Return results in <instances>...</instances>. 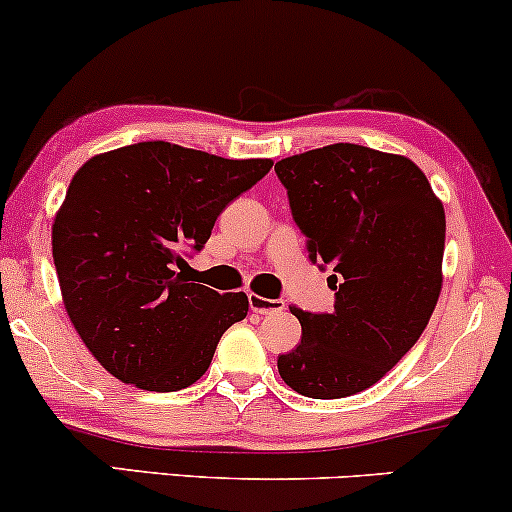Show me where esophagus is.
Instances as JSON below:
<instances>
[{
    "instance_id": "obj_1",
    "label": "esophagus",
    "mask_w": 512,
    "mask_h": 512,
    "mask_svg": "<svg viewBox=\"0 0 512 512\" xmlns=\"http://www.w3.org/2000/svg\"><path fill=\"white\" fill-rule=\"evenodd\" d=\"M248 301H250L252 313L272 315V313H281V310H284V301H279V298H264V296H260V293H250Z\"/></svg>"
}]
</instances>
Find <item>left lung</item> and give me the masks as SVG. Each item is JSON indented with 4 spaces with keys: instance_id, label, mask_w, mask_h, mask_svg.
I'll return each instance as SVG.
<instances>
[{
    "instance_id": "left-lung-1",
    "label": "left lung",
    "mask_w": 512,
    "mask_h": 512,
    "mask_svg": "<svg viewBox=\"0 0 512 512\" xmlns=\"http://www.w3.org/2000/svg\"><path fill=\"white\" fill-rule=\"evenodd\" d=\"M293 219L313 262L332 267V313L291 305L301 344L276 366L298 395L363 392L426 330L443 289L445 211L407 156L330 144L281 158Z\"/></svg>"
}]
</instances>
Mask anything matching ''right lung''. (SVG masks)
<instances>
[{
  "mask_svg": "<svg viewBox=\"0 0 512 512\" xmlns=\"http://www.w3.org/2000/svg\"><path fill=\"white\" fill-rule=\"evenodd\" d=\"M272 168L170 142L105 151L74 173L52 221L62 303L81 342L122 383L175 392L207 373L248 296L216 293L178 272L216 216Z\"/></svg>",
  "mask_w": 512,
  "mask_h": 512,
  "instance_id": "right-lung-1",
  "label": "right lung"
}]
</instances>
